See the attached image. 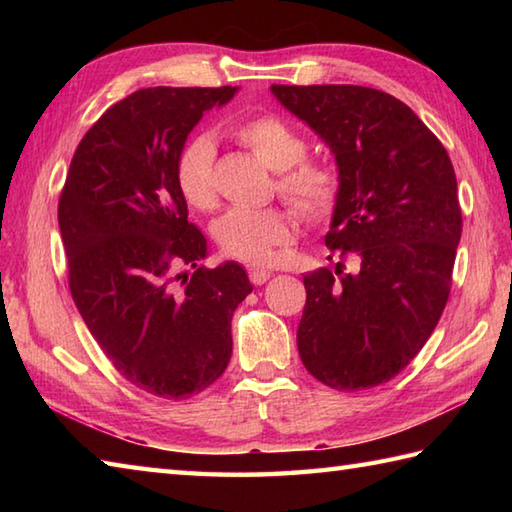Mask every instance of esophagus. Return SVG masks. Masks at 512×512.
Instances as JSON below:
<instances>
[{"label": "esophagus", "instance_id": "esophagus-1", "mask_svg": "<svg viewBox=\"0 0 512 512\" xmlns=\"http://www.w3.org/2000/svg\"><path fill=\"white\" fill-rule=\"evenodd\" d=\"M248 277H250V281H253L255 286H264L266 281L273 277V273H270V270H262V268H250L248 270Z\"/></svg>", "mask_w": 512, "mask_h": 512}]
</instances>
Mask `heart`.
Wrapping results in <instances>:
<instances>
[{"instance_id":"b5f03b06","label":"heart","mask_w":512,"mask_h":512,"mask_svg":"<svg viewBox=\"0 0 512 512\" xmlns=\"http://www.w3.org/2000/svg\"><path fill=\"white\" fill-rule=\"evenodd\" d=\"M235 138L279 173L277 187L308 217H323L339 198V176L328 165L301 162L306 158V140L279 116H255L233 129ZM215 140L209 134L191 138L176 160V182L195 209L215 204ZM217 244L224 253L250 266L273 262L275 250L292 237L290 217L279 209H231L215 224Z\"/></svg>"}]
</instances>
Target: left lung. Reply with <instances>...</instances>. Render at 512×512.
Returning a JSON list of instances; mask_svg holds the SVG:
<instances>
[{
    "label": "left lung",
    "instance_id": "obj_1",
    "mask_svg": "<svg viewBox=\"0 0 512 512\" xmlns=\"http://www.w3.org/2000/svg\"><path fill=\"white\" fill-rule=\"evenodd\" d=\"M334 156L339 198L325 246L352 255L303 277L297 345L308 372L339 391L402 372L447 306L462 235L447 149L409 107L361 85H270ZM330 259V257H328Z\"/></svg>",
    "mask_w": 512,
    "mask_h": 512
}]
</instances>
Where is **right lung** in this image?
<instances>
[{
  "label": "right lung",
  "instance_id": "1",
  "mask_svg": "<svg viewBox=\"0 0 512 512\" xmlns=\"http://www.w3.org/2000/svg\"><path fill=\"white\" fill-rule=\"evenodd\" d=\"M239 88H147L112 105L76 147L59 200L72 299L105 356L147 394H200L231 361V321L253 286L213 270L187 217L176 160L204 112Z\"/></svg>",
  "mask_w": 512,
  "mask_h": 512
}]
</instances>
